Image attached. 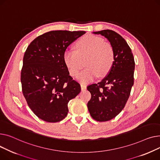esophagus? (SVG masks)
Returning <instances> with one entry per match:
<instances>
[{"mask_svg":"<svg viewBox=\"0 0 160 160\" xmlns=\"http://www.w3.org/2000/svg\"><path fill=\"white\" fill-rule=\"evenodd\" d=\"M81 88L82 90H85L87 88V85L85 84H83V83H81Z\"/></svg>","mask_w":160,"mask_h":160,"instance_id":"1","label":"esophagus"}]
</instances>
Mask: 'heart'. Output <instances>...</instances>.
Here are the masks:
<instances>
[{
	"label": "heart",
	"mask_w": 160,
	"mask_h": 160,
	"mask_svg": "<svg viewBox=\"0 0 160 160\" xmlns=\"http://www.w3.org/2000/svg\"><path fill=\"white\" fill-rule=\"evenodd\" d=\"M75 50H67L64 53V61L70 74L77 76L83 67L86 68L78 76L82 82H88L96 77H103L109 72L115 59V52L112 44L94 35H87L75 45Z\"/></svg>",
	"instance_id": "heart-1"
}]
</instances>
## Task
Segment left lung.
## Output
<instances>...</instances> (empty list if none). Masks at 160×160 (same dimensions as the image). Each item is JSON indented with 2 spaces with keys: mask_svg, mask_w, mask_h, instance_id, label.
Here are the masks:
<instances>
[{
  "mask_svg": "<svg viewBox=\"0 0 160 160\" xmlns=\"http://www.w3.org/2000/svg\"><path fill=\"white\" fill-rule=\"evenodd\" d=\"M105 37L114 47L115 59L107 76L87 87L91 99L87 107L98 121L114 118L125 107L134 84V58L130 46L119 34L110 30L93 32Z\"/></svg>",
  "mask_w": 160,
  "mask_h": 160,
  "instance_id": "obj_1",
  "label": "left lung"
}]
</instances>
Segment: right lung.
<instances>
[{"mask_svg":"<svg viewBox=\"0 0 160 160\" xmlns=\"http://www.w3.org/2000/svg\"><path fill=\"white\" fill-rule=\"evenodd\" d=\"M84 33L51 31L38 36L28 46L21 73L22 91L28 105L42 120H62L68 114V102L81 92L63 57L67 47Z\"/></svg>","mask_w":160,"mask_h":160,"instance_id":"right-lung-1","label":"right lung"}]
</instances>
